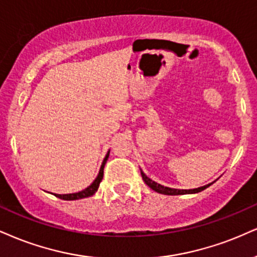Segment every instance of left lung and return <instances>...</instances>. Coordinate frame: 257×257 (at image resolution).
<instances>
[{"instance_id": "obj_1", "label": "left lung", "mask_w": 257, "mask_h": 257, "mask_svg": "<svg viewBox=\"0 0 257 257\" xmlns=\"http://www.w3.org/2000/svg\"><path fill=\"white\" fill-rule=\"evenodd\" d=\"M141 174H142V177H143L144 182L147 183V185L150 187L151 189L157 193H161V194H166V195H182V194H193V193H199L201 191H204V189L207 188V187H210L212 183L210 185H206L204 187H199V188H195V189H175V188H169V187H164L162 185H160V183L153 181L151 179H149V177L145 175L143 173V170H141Z\"/></svg>"}]
</instances>
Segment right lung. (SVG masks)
Returning <instances> with one entry per match:
<instances>
[{
  "mask_svg": "<svg viewBox=\"0 0 257 257\" xmlns=\"http://www.w3.org/2000/svg\"><path fill=\"white\" fill-rule=\"evenodd\" d=\"M108 155H109V151L107 153L102 164H101L99 175H97L96 179L94 180V182L91 183V185L88 187V188H85L84 191H82V192L72 193V194H63V195L62 194H55V196H57V198H59V199H63V200H78V199L88 198V196L94 195L95 192H96L97 188H99L101 180H102V177H103V168H104V164H106L107 158H108Z\"/></svg>",
  "mask_w": 257,
  "mask_h": 257,
  "instance_id": "right-lung-1",
  "label": "right lung"
}]
</instances>
